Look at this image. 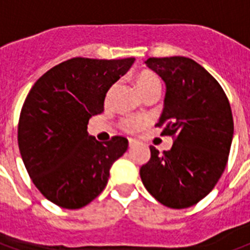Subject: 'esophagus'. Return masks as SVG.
<instances>
[{"label":"esophagus","mask_w":250,"mask_h":250,"mask_svg":"<svg viewBox=\"0 0 250 250\" xmlns=\"http://www.w3.org/2000/svg\"><path fill=\"white\" fill-rule=\"evenodd\" d=\"M128 144H129V147H133V146H136V145H137V141H136L135 138H129Z\"/></svg>","instance_id":"esophagus-1"}]
</instances>
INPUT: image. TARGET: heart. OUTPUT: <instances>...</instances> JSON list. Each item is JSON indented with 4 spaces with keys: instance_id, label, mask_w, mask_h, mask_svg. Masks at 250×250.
<instances>
[{
    "instance_id": "1",
    "label": "heart",
    "mask_w": 250,
    "mask_h": 250,
    "mask_svg": "<svg viewBox=\"0 0 250 250\" xmlns=\"http://www.w3.org/2000/svg\"><path fill=\"white\" fill-rule=\"evenodd\" d=\"M136 86L142 96L148 93H160L161 87L160 80L151 72L140 73L136 79ZM122 125L125 131H136L145 125V121L140 117H128L123 121Z\"/></svg>"
}]
</instances>
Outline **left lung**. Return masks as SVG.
<instances>
[{"instance_id": "1", "label": "left lung", "mask_w": 250, "mask_h": 250, "mask_svg": "<svg viewBox=\"0 0 250 250\" xmlns=\"http://www.w3.org/2000/svg\"><path fill=\"white\" fill-rule=\"evenodd\" d=\"M145 64L165 83L164 108L157 127L174 144L151 157L140 175L161 205L187 208L213 189L228 163L234 135L230 103L220 83L190 58H148Z\"/></svg>"}]
</instances>
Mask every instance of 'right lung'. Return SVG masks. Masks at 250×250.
I'll list each match as a JSON object with an SVG mask.
<instances>
[{
	"label": "right lung",
	"instance_id": "add662e5",
	"mask_svg": "<svg viewBox=\"0 0 250 250\" xmlns=\"http://www.w3.org/2000/svg\"><path fill=\"white\" fill-rule=\"evenodd\" d=\"M133 62L72 58L47 71L29 91L19 119V148L33 183L54 205L76 209L95 200L113 163L128 148L122 136L99 142L87 133V123L104 110L108 90Z\"/></svg>",
	"mask_w": 250,
	"mask_h": 250
}]
</instances>
